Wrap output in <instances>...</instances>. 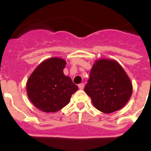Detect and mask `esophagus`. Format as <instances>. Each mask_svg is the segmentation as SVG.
Masks as SVG:
<instances>
[{
  "label": "esophagus",
  "mask_w": 151,
  "mask_h": 151,
  "mask_svg": "<svg viewBox=\"0 0 151 151\" xmlns=\"http://www.w3.org/2000/svg\"><path fill=\"white\" fill-rule=\"evenodd\" d=\"M84 87H85V85H84V83H81L78 85V88H79L81 90H82V89L84 88Z\"/></svg>",
  "instance_id": "1"
}]
</instances>
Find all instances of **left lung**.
Instances as JSON below:
<instances>
[{"instance_id": "left-lung-1", "label": "left lung", "mask_w": 151, "mask_h": 151, "mask_svg": "<svg viewBox=\"0 0 151 151\" xmlns=\"http://www.w3.org/2000/svg\"><path fill=\"white\" fill-rule=\"evenodd\" d=\"M85 91L96 109L111 113L127 104L132 93V83L117 61L99 59L91 69Z\"/></svg>"}]
</instances>
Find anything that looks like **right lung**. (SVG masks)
Returning <instances> with one entry per match:
<instances>
[{"instance_id": "1", "label": "right lung", "mask_w": 151, "mask_h": 151, "mask_svg": "<svg viewBox=\"0 0 151 151\" xmlns=\"http://www.w3.org/2000/svg\"><path fill=\"white\" fill-rule=\"evenodd\" d=\"M65 60L52 57L35 68L26 83L31 102L45 113H55L66 106L72 94L78 90L69 76L63 73Z\"/></svg>"}]
</instances>
